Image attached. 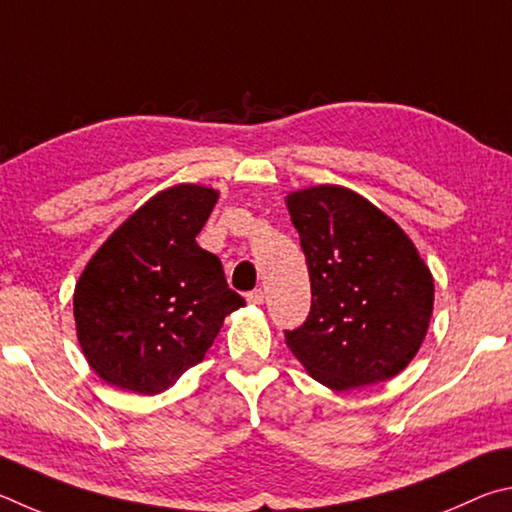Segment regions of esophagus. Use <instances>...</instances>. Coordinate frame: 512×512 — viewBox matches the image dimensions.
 <instances>
[{
  "label": "esophagus",
  "instance_id": "34e87169",
  "mask_svg": "<svg viewBox=\"0 0 512 512\" xmlns=\"http://www.w3.org/2000/svg\"><path fill=\"white\" fill-rule=\"evenodd\" d=\"M263 301H265V292L263 290H251L247 294V303H251V306H261Z\"/></svg>",
  "mask_w": 512,
  "mask_h": 512
}]
</instances>
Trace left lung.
I'll return each mask as SVG.
<instances>
[{
  "label": "left lung",
  "mask_w": 512,
  "mask_h": 512,
  "mask_svg": "<svg viewBox=\"0 0 512 512\" xmlns=\"http://www.w3.org/2000/svg\"><path fill=\"white\" fill-rule=\"evenodd\" d=\"M285 204L312 290L306 324L285 330V344L328 389L396 378L416 357L434 310V276L416 245L351 188H301Z\"/></svg>",
  "instance_id": "obj_1"
}]
</instances>
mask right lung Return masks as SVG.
I'll return each mask as SVG.
<instances>
[{
    "label": "right lung",
    "instance_id": "1",
    "mask_svg": "<svg viewBox=\"0 0 512 512\" xmlns=\"http://www.w3.org/2000/svg\"><path fill=\"white\" fill-rule=\"evenodd\" d=\"M220 193L177 184L152 195L89 258L74 290L78 344L110 387L157 396L200 364L224 317L245 306L195 236Z\"/></svg>",
    "mask_w": 512,
    "mask_h": 512
}]
</instances>
